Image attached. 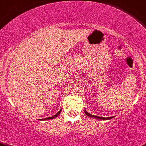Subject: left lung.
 I'll return each mask as SVG.
<instances>
[{
	"mask_svg": "<svg viewBox=\"0 0 146 146\" xmlns=\"http://www.w3.org/2000/svg\"><path fill=\"white\" fill-rule=\"evenodd\" d=\"M84 113H85L86 115L88 117H94V118H96V119H102V120L110 119L114 117H97V116H95V115H91V114H89L88 112H87L86 110H84Z\"/></svg>",
	"mask_w": 146,
	"mask_h": 146,
	"instance_id": "left-lung-1",
	"label": "left lung"
}]
</instances>
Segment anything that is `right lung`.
<instances>
[{
	"label": "right lung",
	"mask_w": 146,
	"mask_h": 146,
	"mask_svg": "<svg viewBox=\"0 0 146 146\" xmlns=\"http://www.w3.org/2000/svg\"><path fill=\"white\" fill-rule=\"evenodd\" d=\"M61 111H62V110H60L59 111V112H58V113L56 114V115H53V116L52 117H48V118H44V119H40V120H47V119H54V118H55V117H57L58 116V115H60V113L61 112Z\"/></svg>",
	"instance_id": "right-lung-1"
}]
</instances>
